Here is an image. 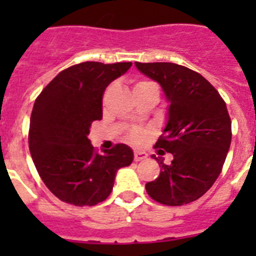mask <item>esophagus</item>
Instances as JSON below:
<instances>
[{"label":"esophagus","mask_w":256,"mask_h":256,"mask_svg":"<svg viewBox=\"0 0 256 256\" xmlns=\"http://www.w3.org/2000/svg\"><path fill=\"white\" fill-rule=\"evenodd\" d=\"M146 158H148V152H140V150H136V152H134V160H136V162H140V160H146Z\"/></svg>","instance_id":"obj_1"}]
</instances>
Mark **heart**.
Returning a JSON list of instances; mask_svg holds the SVG:
<instances>
[{"instance_id": "1", "label": "heart", "mask_w": 256, "mask_h": 256, "mask_svg": "<svg viewBox=\"0 0 256 256\" xmlns=\"http://www.w3.org/2000/svg\"><path fill=\"white\" fill-rule=\"evenodd\" d=\"M144 84H150V82H138L136 85V86H140V85H144ZM148 136H150V132L148 130H144V128H132L130 132H128V140L134 142V144H144V140H148Z\"/></svg>"}]
</instances>
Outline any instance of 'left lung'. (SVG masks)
<instances>
[{
    "instance_id": "8db88e82",
    "label": "left lung",
    "mask_w": 256,
    "mask_h": 256,
    "mask_svg": "<svg viewBox=\"0 0 256 256\" xmlns=\"http://www.w3.org/2000/svg\"><path fill=\"white\" fill-rule=\"evenodd\" d=\"M136 66L164 90L168 120L154 148L174 156L166 164L152 156L160 164V174L146 183V191L166 206L194 202L214 184L230 148L226 104L206 78L184 66L171 62H136Z\"/></svg>"
}]
</instances>
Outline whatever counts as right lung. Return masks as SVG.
<instances>
[{
	"label": "right lung",
	"mask_w": 256,
	"mask_h": 256,
	"mask_svg": "<svg viewBox=\"0 0 256 256\" xmlns=\"http://www.w3.org/2000/svg\"><path fill=\"white\" fill-rule=\"evenodd\" d=\"M132 62H82L62 70L34 102L29 148L46 187L62 202L94 206L108 198L116 171L132 164L134 152L116 144L96 154L88 138L102 120L104 88L124 76Z\"/></svg>",
	"instance_id": "right-lung-1"
}]
</instances>
